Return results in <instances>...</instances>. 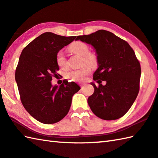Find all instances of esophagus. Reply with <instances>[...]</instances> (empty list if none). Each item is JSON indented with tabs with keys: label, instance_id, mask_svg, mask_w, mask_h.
Segmentation results:
<instances>
[{
	"label": "esophagus",
	"instance_id": "esophagus-1",
	"mask_svg": "<svg viewBox=\"0 0 158 158\" xmlns=\"http://www.w3.org/2000/svg\"><path fill=\"white\" fill-rule=\"evenodd\" d=\"M85 85V84H80V85H81V87H84Z\"/></svg>",
	"mask_w": 158,
	"mask_h": 158
}]
</instances>
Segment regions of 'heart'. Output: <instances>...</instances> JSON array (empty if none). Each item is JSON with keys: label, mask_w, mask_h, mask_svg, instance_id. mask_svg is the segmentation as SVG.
<instances>
[{"label": "heart", "mask_w": 158, "mask_h": 158, "mask_svg": "<svg viewBox=\"0 0 158 158\" xmlns=\"http://www.w3.org/2000/svg\"><path fill=\"white\" fill-rule=\"evenodd\" d=\"M70 50L73 53L79 55L82 57L81 64L86 63V64L82 65L78 69L70 70L65 74V77L67 79H70L74 81L81 82L84 81L86 77L90 73L91 67L97 66L98 60L95 54L93 52H89L88 45L81 41L74 42L70 45ZM56 61L57 65L60 68H64L66 67L67 61L65 59L64 53L63 51H59L57 52L56 56Z\"/></svg>", "instance_id": "b5f03b06"}]
</instances>
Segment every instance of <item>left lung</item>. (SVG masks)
I'll use <instances>...</instances> for the list:
<instances>
[{"instance_id": "left-lung-1", "label": "left lung", "mask_w": 158, "mask_h": 158, "mask_svg": "<svg viewBox=\"0 0 158 158\" xmlns=\"http://www.w3.org/2000/svg\"><path fill=\"white\" fill-rule=\"evenodd\" d=\"M91 45L97 55L98 68L93 79L99 84L88 97L93 113L104 120H114L124 115L135 100L139 90L140 64L128 43L106 30L78 36L76 41ZM106 81L103 86L101 83Z\"/></svg>"}]
</instances>
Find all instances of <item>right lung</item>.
<instances>
[{
    "mask_svg": "<svg viewBox=\"0 0 158 158\" xmlns=\"http://www.w3.org/2000/svg\"><path fill=\"white\" fill-rule=\"evenodd\" d=\"M45 32L23 50L17 65L15 79L22 104L37 121L56 123L70 110L74 94L80 90L74 82L63 81L52 86V77L59 70L56 61L58 52L75 39Z\"/></svg>",
    "mask_w": 158,
    "mask_h": 158,
    "instance_id": "right-lung-1",
    "label": "right lung"
}]
</instances>
